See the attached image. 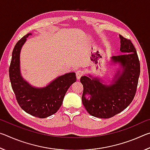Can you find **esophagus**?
I'll list each match as a JSON object with an SVG mask.
<instances>
[{
    "instance_id": "esophagus-1",
    "label": "esophagus",
    "mask_w": 150,
    "mask_h": 150,
    "mask_svg": "<svg viewBox=\"0 0 150 150\" xmlns=\"http://www.w3.org/2000/svg\"><path fill=\"white\" fill-rule=\"evenodd\" d=\"M83 75V71L82 70H77V71H76V76H77V79H79Z\"/></svg>"
}]
</instances>
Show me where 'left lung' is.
I'll use <instances>...</instances> for the list:
<instances>
[{
    "label": "left lung",
    "mask_w": 150,
    "mask_h": 150,
    "mask_svg": "<svg viewBox=\"0 0 150 150\" xmlns=\"http://www.w3.org/2000/svg\"><path fill=\"white\" fill-rule=\"evenodd\" d=\"M120 49L126 53L111 57L112 63H119L122 72L118 70L110 84H103L100 79L83 76L82 102L91 116L109 118L121 112L133 100L138 87L140 64L136 48L130 40L119 35ZM88 95V99L86 95Z\"/></svg>",
    "instance_id": "1"
}]
</instances>
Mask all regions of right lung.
<instances>
[{"instance_id":"obj_1","label":"right lung","mask_w":150,"mask_h":150,"mask_svg":"<svg viewBox=\"0 0 150 150\" xmlns=\"http://www.w3.org/2000/svg\"><path fill=\"white\" fill-rule=\"evenodd\" d=\"M30 35L31 33L25 35L15 45L9 67V77L20 107L30 115L45 118L57 112L68 88L77 79L75 73H68L59 76L42 88L32 87L25 81L20 73V54L22 45Z\"/></svg>"}]
</instances>
